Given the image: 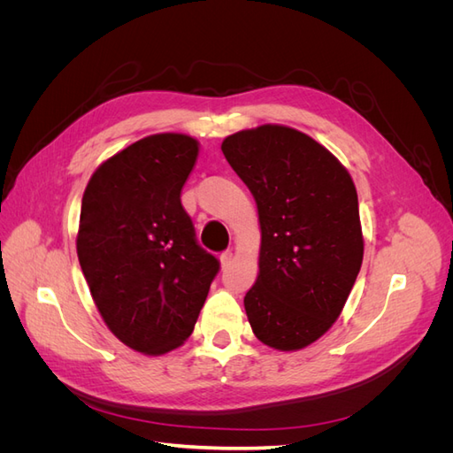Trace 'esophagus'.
I'll return each mask as SVG.
<instances>
[{
    "label": "esophagus",
    "mask_w": 453,
    "mask_h": 453,
    "mask_svg": "<svg viewBox=\"0 0 453 453\" xmlns=\"http://www.w3.org/2000/svg\"><path fill=\"white\" fill-rule=\"evenodd\" d=\"M230 263H232V251H225L221 255V266L226 268V266H230Z\"/></svg>",
    "instance_id": "34e87169"
}]
</instances>
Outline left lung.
Listing matches in <instances>:
<instances>
[{
  "label": "left lung",
  "mask_w": 453,
  "mask_h": 453,
  "mask_svg": "<svg viewBox=\"0 0 453 453\" xmlns=\"http://www.w3.org/2000/svg\"><path fill=\"white\" fill-rule=\"evenodd\" d=\"M223 155L255 196L258 278L243 298L255 336L281 351L323 336L363 263L357 190L348 170L310 135L265 125L232 134Z\"/></svg>",
  "instance_id": "left-lung-1"
}]
</instances>
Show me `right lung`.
<instances>
[{"mask_svg": "<svg viewBox=\"0 0 453 453\" xmlns=\"http://www.w3.org/2000/svg\"><path fill=\"white\" fill-rule=\"evenodd\" d=\"M198 142L157 134L94 172L81 203L77 255L111 333L162 355L190 336L221 263L200 248L181 203Z\"/></svg>", "mask_w": 453, "mask_h": 453, "instance_id": "obj_1", "label": "right lung"}]
</instances>
